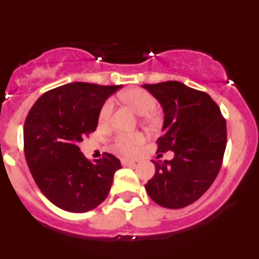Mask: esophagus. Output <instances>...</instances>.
<instances>
[{"instance_id": "1", "label": "esophagus", "mask_w": 259, "mask_h": 259, "mask_svg": "<svg viewBox=\"0 0 259 259\" xmlns=\"http://www.w3.org/2000/svg\"><path fill=\"white\" fill-rule=\"evenodd\" d=\"M122 164L123 166H135V164H136V162L132 161V159H128V158H123Z\"/></svg>"}]
</instances>
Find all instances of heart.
Returning a JSON list of instances; mask_svg holds the SVG:
<instances>
[{
	"instance_id": "obj_1",
	"label": "heart",
	"mask_w": 259,
	"mask_h": 259,
	"mask_svg": "<svg viewBox=\"0 0 259 259\" xmlns=\"http://www.w3.org/2000/svg\"><path fill=\"white\" fill-rule=\"evenodd\" d=\"M123 98L128 104L131 105L137 113L140 115H148L155 109L157 106V101L155 98L150 95L149 92H146L144 89H131L128 92L123 93ZM114 102L113 100H109L104 104L101 109V114L100 118L101 120H107L111 115L113 111ZM143 143V136L139 134H120L116 136L115 139V146L116 149H119L123 153H132L135 152L137 146Z\"/></svg>"
}]
</instances>
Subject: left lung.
Returning a JSON list of instances; mask_svg holds the SVG:
<instances>
[{"mask_svg": "<svg viewBox=\"0 0 259 259\" xmlns=\"http://www.w3.org/2000/svg\"><path fill=\"white\" fill-rule=\"evenodd\" d=\"M163 109L161 153L172 150L171 161H153L155 174L145 184L149 197L167 209L197 201L221 170L227 128L221 109L207 93L180 81L144 84Z\"/></svg>", "mask_w": 259, "mask_h": 259, "instance_id": "8db88e82", "label": "left lung"}]
</instances>
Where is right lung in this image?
Here are the masks:
<instances>
[{
    "mask_svg": "<svg viewBox=\"0 0 259 259\" xmlns=\"http://www.w3.org/2000/svg\"><path fill=\"white\" fill-rule=\"evenodd\" d=\"M122 85L68 83L44 93L24 123V154L36 184L59 209L85 212L109 194L118 158L88 161L79 143L96 130L105 101Z\"/></svg>",
    "mask_w": 259,
    "mask_h": 259,
    "instance_id": "right-lung-1",
    "label": "right lung"
}]
</instances>
